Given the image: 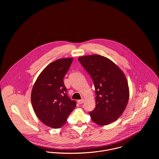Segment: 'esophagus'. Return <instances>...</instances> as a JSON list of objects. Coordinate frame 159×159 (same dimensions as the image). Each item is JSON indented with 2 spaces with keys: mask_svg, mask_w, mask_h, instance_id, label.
Returning a JSON list of instances; mask_svg holds the SVG:
<instances>
[{
  "mask_svg": "<svg viewBox=\"0 0 159 159\" xmlns=\"http://www.w3.org/2000/svg\"><path fill=\"white\" fill-rule=\"evenodd\" d=\"M83 102H84V99H81V100H78V103L79 104H82V103H83Z\"/></svg>",
  "mask_w": 159,
  "mask_h": 159,
  "instance_id": "1",
  "label": "esophagus"
}]
</instances>
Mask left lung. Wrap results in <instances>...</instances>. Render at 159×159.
Masks as SVG:
<instances>
[{
	"label": "left lung",
	"mask_w": 159,
	"mask_h": 159,
	"mask_svg": "<svg viewBox=\"0 0 159 159\" xmlns=\"http://www.w3.org/2000/svg\"><path fill=\"white\" fill-rule=\"evenodd\" d=\"M78 60L95 86L96 107L89 113L92 121L106 125L116 120L129 99V88L124 72L112 61L100 55L84 56Z\"/></svg>",
	"instance_id": "8db88e82"
}]
</instances>
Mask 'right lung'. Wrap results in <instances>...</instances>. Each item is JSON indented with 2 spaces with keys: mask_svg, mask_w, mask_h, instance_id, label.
<instances>
[{
  "mask_svg": "<svg viewBox=\"0 0 159 159\" xmlns=\"http://www.w3.org/2000/svg\"><path fill=\"white\" fill-rule=\"evenodd\" d=\"M73 60L66 57L50 63L38 76L31 92V102L37 117L53 129L63 126L76 107V102L69 98L64 84Z\"/></svg>",
  "mask_w": 159,
  "mask_h": 159,
  "instance_id": "obj_1",
  "label": "right lung"
}]
</instances>
